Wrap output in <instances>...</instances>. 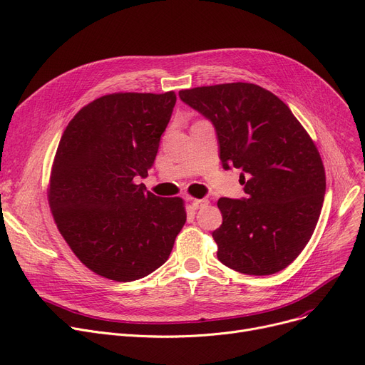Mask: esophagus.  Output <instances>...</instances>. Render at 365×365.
<instances>
[{
  "label": "esophagus",
  "mask_w": 365,
  "mask_h": 365,
  "mask_svg": "<svg viewBox=\"0 0 365 365\" xmlns=\"http://www.w3.org/2000/svg\"><path fill=\"white\" fill-rule=\"evenodd\" d=\"M190 202H192V207H194L195 210H198V208H204V207H207V205L210 204V201H208V200H205V198H202V200L192 198V200H190Z\"/></svg>",
  "instance_id": "1"
}]
</instances>
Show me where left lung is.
<instances>
[{
	"label": "left lung",
	"instance_id": "8db88e82",
	"mask_svg": "<svg viewBox=\"0 0 365 365\" xmlns=\"http://www.w3.org/2000/svg\"><path fill=\"white\" fill-rule=\"evenodd\" d=\"M213 123L220 160L242 173L247 198H220L217 257L247 275L289 266L309 242L325 194V170L311 136L269 90L227 83L179 91Z\"/></svg>",
	"mask_w": 365,
	"mask_h": 365
}]
</instances>
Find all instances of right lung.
Masks as SVG:
<instances>
[{"label": "right lung", "mask_w": 365, "mask_h": 365, "mask_svg": "<svg viewBox=\"0 0 365 365\" xmlns=\"http://www.w3.org/2000/svg\"><path fill=\"white\" fill-rule=\"evenodd\" d=\"M176 93H112L81 108L53 160L47 197L61 235L90 271L128 282L170 256L186 222L185 201L153 195L146 178Z\"/></svg>", "instance_id": "1"}]
</instances>
